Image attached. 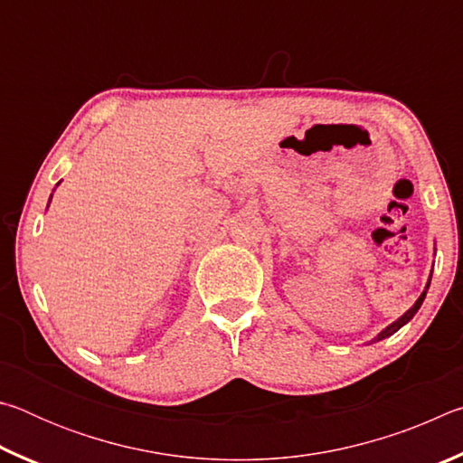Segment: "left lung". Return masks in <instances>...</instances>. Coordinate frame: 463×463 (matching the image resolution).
Returning a JSON list of instances; mask_svg holds the SVG:
<instances>
[{
  "instance_id": "left-lung-1",
  "label": "left lung",
  "mask_w": 463,
  "mask_h": 463,
  "mask_svg": "<svg viewBox=\"0 0 463 463\" xmlns=\"http://www.w3.org/2000/svg\"><path fill=\"white\" fill-rule=\"evenodd\" d=\"M427 288H429V284H427ZM425 296H427V289H425V292H422L420 294V298H419V300L417 302H414V307L411 308V310H406L404 312V315L401 317V318H398L396 320V323H392L390 326H386V328H383V331L378 335V336H375V339L372 341V343H375V341H382V339H386V336H390V335H394L396 331H398V328H401V326H404L406 323H409V320L414 317V315H417V310L420 308V304H422V300H425Z\"/></svg>"
}]
</instances>
